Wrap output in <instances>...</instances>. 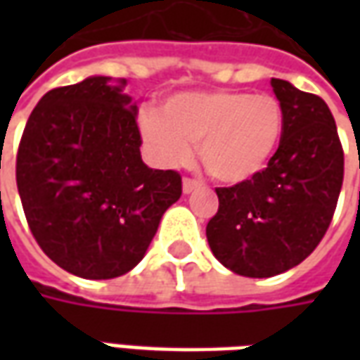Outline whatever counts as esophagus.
Returning a JSON list of instances; mask_svg holds the SVG:
<instances>
[{
  "label": "esophagus",
  "mask_w": 360,
  "mask_h": 360,
  "mask_svg": "<svg viewBox=\"0 0 360 360\" xmlns=\"http://www.w3.org/2000/svg\"><path fill=\"white\" fill-rule=\"evenodd\" d=\"M196 188H200V181L188 179V177H185V179H183V193H185V195L195 193Z\"/></svg>",
  "instance_id": "1"
}]
</instances>
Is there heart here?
<instances>
[{"instance_id": "obj_1", "label": "heart", "mask_w": 360, "mask_h": 360, "mask_svg": "<svg viewBox=\"0 0 360 360\" xmlns=\"http://www.w3.org/2000/svg\"><path fill=\"white\" fill-rule=\"evenodd\" d=\"M139 129L158 165L187 164L193 144H198L206 172L221 183L239 185L270 164L283 136V110L270 94L181 92L164 103L162 113L144 108Z\"/></svg>"}]
</instances>
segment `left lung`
I'll return each instance as SVG.
<instances>
[{
    "instance_id": "1",
    "label": "left lung",
    "mask_w": 360,
    "mask_h": 360,
    "mask_svg": "<svg viewBox=\"0 0 360 360\" xmlns=\"http://www.w3.org/2000/svg\"><path fill=\"white\" fill-rule=\"evenodd\" d=\"M271 89L283 110L278 150L257 177L216 188L219 208L206 226L214 257L247 278L301 264L322 241L343 183V150L324 100L281 79Z\"/></svg>"
}]
</instances>
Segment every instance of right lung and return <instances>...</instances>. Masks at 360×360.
Instances as JSON below:
<instances>
[{"label":"right lung","mask_w":360,"mask_h":360,"mask_svg":"<svg viewBox=\"0 0 360 360\" xmlns=\"http://www.w3.org/2000/svg\"><path fill=\"white\" fill-rule=\"evenodd\" d=\"M127 81L89 77L42 96L17 154L28 227L48 257L84 279H111L141 262L181 175L141 158Z\"/></svg>","instance_id":"add662e5"}]
</instances>
